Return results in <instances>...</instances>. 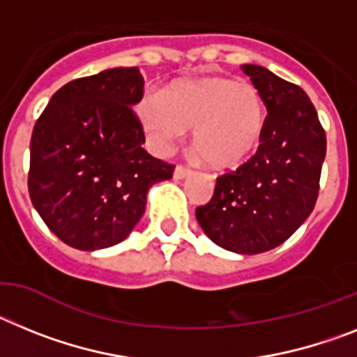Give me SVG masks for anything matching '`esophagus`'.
<instances>
[{"label": "esophagus", "mask_w": 357, "mask_h": 357, "mask_svg": "<svg viewBox=\"0 0 357 357\" xmlns=\"http://www.w3.org/2000/svg\"><path fill=\"white\" fill-rule=\"evenodd\" d=\"M192 174V170L188 169V167H183V165H178L174 169V178L176 179H183V178H187V176Z\"/></svg>", "instance_id": "1"}]
</instances>
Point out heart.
Wrapping results in <instances>:
<instances>
[{
  "label": "heart",
  "mask_w": 357,
  "mask_h": 357,
  "mask_svg": "<svg viewBox=\"0 0 357 357\" xmlns=\"http://www.w3.org/2000/svg\"><path fill=\"white\" fill-rule=\"evenodd\" d=\"M140 120L160 149H169L185 129H194L197 154L213 167H234L259 147L266 107L253 86L206 77L170 84L140 105Z\"/></svg>",
  "instance_id": "heart-1"
}]
</instances>
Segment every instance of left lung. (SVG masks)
Masks as SVG:
<instances>
[{
	"label": "left lung",
	"mask_w": 357,
	"mask_h": 357,
	"mask_svg": "<svg viewBox=\"0 0 357 357\" xmlns=\"http://www.w3.org/2000/svg\"><path fill=\"white\" fill-rule=\"evenodd\" d=\"M243 71L268 109L264 132L246 163L217 178L196 217L217 246L255 255L280 246L311 215L327 138L300 86L257 64H243Z\"/></svg>",
	"instance_id": "8db88e82"
}]
</instances>
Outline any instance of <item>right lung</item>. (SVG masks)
<instances>
[{"mask_svg":"<svg viewBox=\"0 0 357 357\" xmlns=\"http://www.w3.org/2000/svg\"><path fill=\"white\" fill-rule=\"evenodd\" d=\"M144 97L138 68H113L64 84L33 126L29 194L45 225L84 252L122 243L140 221L147 190L174 165L142 147L132 111Z\"/></svg>","mask_w":357,"mask_h":357,"instance_id":"obj_1","label":"right lung"}]
</instances>
